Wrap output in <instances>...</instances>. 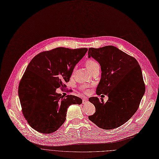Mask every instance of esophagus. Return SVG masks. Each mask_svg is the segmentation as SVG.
I'll return each instance as SVG.
<instances>
[{
	"instance_id": "1",
	"label": "esophagus",
	"mask_w": 159,
	"mask_h": 159,
	"mask_svg": "<svg viewBox=\"0 0 159 159\" xmlns=\"http://www.w3.org/2000/svg\"><path fill=\"white\" fill-rule=\"evenodd\" d=\"M87 101H88V98H87V97H84V98H83V99H82V103H86Z\"/></svg>"
}]
</instances>
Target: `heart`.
I'll return each mask as SVG.
<instances>
[{
	"mask_svg": "<svg viewBox=\"0 0 159 159\" xmlns=\"http://www.w3.org/2000/svg\"><path fill=\"white\" fill-rule=\"evenodd\" d=\"M85 65H86V67L89 70H91L92 69H93L94 67H97V66H98V64L93 59H89L86 61L85 62ZM87 85H82L80 88L81 89L83 90V91H85V92H87Z\"/></svg>",
	"mask_w": 159,
	"mask_h": 159,
	"instance_id": "b5f03b06",
	"label": "heart"
}]
</instances>
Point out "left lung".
I'll return each mask as SVG.
<instances>
[{
	"label": "left lung",
	"mask_w": 159,
	"mask_h": 159,
	"mask_svg": "<svg viewBox=\"0 0 159 159\" xmlns=\"http://www.w3.org/2000/svg\"><path fill=\"white\" fill-rule=\"evenodd\" d=\"M88 55L101 67V79L96 93L109 97L106 102L102 98H89L95 112L89 116V119L103 129L117 128L136 112L145 93L141 68L134 57L112 45L89 48Z\"/></svg>",
	"instance_id": "1"
}]
</instances>
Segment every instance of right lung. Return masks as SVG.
I'll use <instances>...</instances> for the list:
<instances>
[{
    "mask_svg": "<svg viewBox=\"0 0 159 159\" xmlns=\"http://www.w3.org/2000/svg\"><path fill=\"white\" fill-rule=\"evenodd\" d=\"M88 49L57 47L35 56L29 64L19 85L23 115L36 131L50 134L65 122L67 108L81 104L82 100L72 95L65 97L56 92L66 87L75 65Z\"/></svg>",
    "mask_w": 159,
    "mask_h": 159,
    "instance_id": "right-lung-1",
    "label": "right lung"
}]
</instances>
